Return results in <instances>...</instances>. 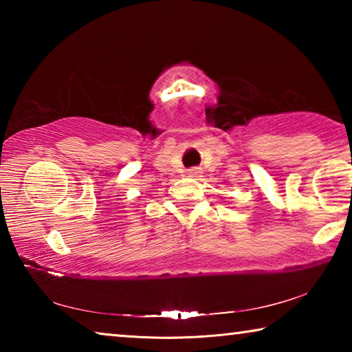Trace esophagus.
<instances>
[{
	"label": "esophagus",
	"instance_id": "obj_1",
	"mask_svg": "<svg viewBox=\"0 0 352 352\" xmlns=\"http://www.w3.org/2000/svg\"><path fill=\"white\" fill-rule=\"evenodd\" d=\"M200 174H201V172H200L199 168H192V169L188 170V175H189V177H199Z\"/></svg>",
	"mask_w": 352,
	"mask_h": 352
}]
</instances>
